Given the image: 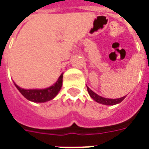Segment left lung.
<instances>
[{
  "label": "left lung",
  "instance_id": "left-lung-1",
  "mask_svg": "<svg viewBox=\"0 0 149 149\" xmlns=\"http://www.w3.org/2000/svg\"><path fill=\"white\" fill-rule=\"evenodd\" d=\"M88 88V91L90 96L95 100L97 102H100V103H102V104H104V105H115L117 103H119L124 100L125 98V96L122 97V98H119V99H107V98H103L102 96H100L99 95H97L95 93L94 91H92L91 89L89 88L88 87H87Z\"/></svg>",
  "mask_w": 149,
  "mask_h": 149
}]
</instances>
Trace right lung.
<instances>
[{
  "instance_id": "right-lung-1",
  "label": "right lung",
  "mask_w": 149,
  "mask_h": 149,
  "mask_svg": "<svg viewBox=\"0 0 149 149\" xmlns=\"http://www.w3.org/2000/svg\"><path fill=\"white\" fill-rule=\"evenodd\" d=\"M62 78H63V74L61 75L60 77L58 78V80L54 85L46 89L27 90V89L20 88L16 84L15 85L19 92L30 101L35 102H44L51 100L57 95L62 86Z\"/></svg>"
}]
</instances>
